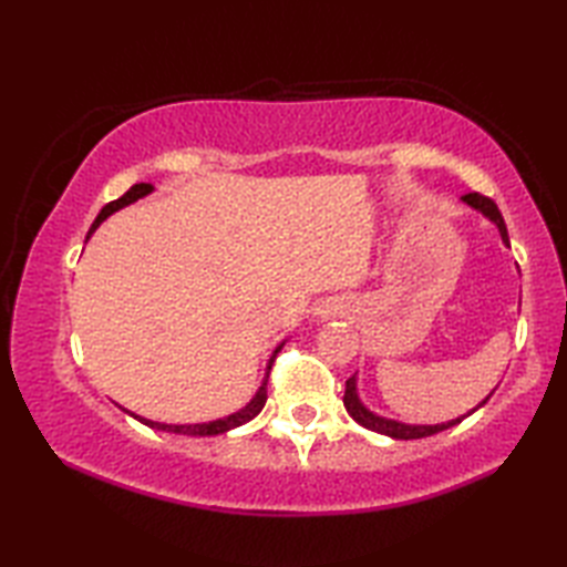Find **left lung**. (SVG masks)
<instances>
[{
  "label": "left lung",
  "instance_id": "obj_1",
  "mask_svg": "<svg viewBox=\"0 0 567 567\" xmlns=\"http://www.w3.org/2000/svg\"><path fill=\"white\" fill-rule=\"evenodd\" d=\"M463 202H467L470 207H475V209L483 212L485 216H489V219L499 226L502 240L509 246L507 224H504L502 212L497 209L495 199L480 195V192H467V195H463ZM485 402H487V400H485ZM485 402H483V404H485ZM343 404H346V409H348V414H351L360 426H365V429H370V431H378V433H382V436L400 439V441H412V439L433 436V433H439V431H445V429H451V426H455V424H461V421L467 416V414H465V416H461V419L449 421V424H436V426H409V424H400V421L375 416L372 412H368V409H365L363 404H360L358 394H355V378H348V380H346ZM483 404H480V406H483ZM473 412H475V409H473Z\"/></svg>",
  "mask_w": 567,
  "mask_h": 567
}]
</instances>
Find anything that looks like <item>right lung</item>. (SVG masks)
Wrapping results in <instances>:
<instances>
[{
	"label": "right lung",
	"instance_id": "obj_1",
	"mask_svg": "<svg viewBox=\"0 0 567 567\" xmlns=\"http://www.w3.org/2000/svg\"><path fill=\"white\" fill-rule=\"evenodd\" d=\"M153 189V185L151 183H138V185H134L131 187L126 195H122L118 199H114V202H110L106 204V207L100 212V216L97 219H94V224H92V228H90V234L94 231V228H97L106 216H110L112 212H116V209H122V207H126V204H131V202H136L138 197H143V195H148V192ZM87 234V236H90ZM280 353V348H277V351L272 353V358H270V363H268V372H265V380H262V388L258 390V394L252 396L250 400V404H246L244 409H240V412H236V414H231V416H226V419H216V421H209V424H187V426H173V424H155V421H148V419H141V416H136L141 424H146V426H151V429H161V431H171V433H185V436H216V433H224V431H228V429H236V426H240V424H246V421H250L252 416L256 414H260V409L265 406V400H268V378H270V368H272V360H275V355Z\"/></svg>",
	"mask_w": 567,
	"mask_h": 567
}]
</instances>
